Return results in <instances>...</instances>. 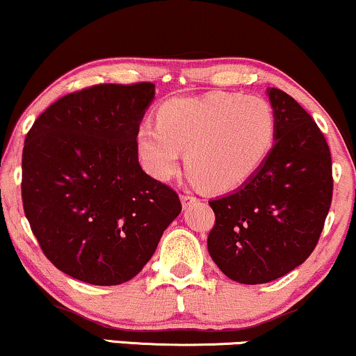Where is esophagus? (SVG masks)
Listing matches in <instances>:
<instances>
[{
    "label": "esophagus",
    "instance_id": "esophagus-1",
    "mask_svg": "<svg viewBox=\"0 0 356 356\" xmlns=\"http://www.w3.org/2000/svg\"><path fill=\"white\" fill-rule=\"evenodd\" d=\"M196 202H198V198H195V196L186 195V193H183V195H181V204H183V208L191 207V204L196 203Z\"/></svg>",
    "mask_w": 356,
    "mask_h": 356
}]
</instances>
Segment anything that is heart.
Wrapping results in <instances>:
<instances>
[{
    "mask_svg": "<svg viewBox=\"0 0 356 356\" xmlns=\"http://www.w3.org/2000/svg\"><path fill=\"white\" fill-rule=\"evenodd\" d=\"M277 115L260 96L210 93L177 96L158 108L156 123L136 129V149L153 178H173L183 149L191 181L215 193L248 183L268 160Z\"/></svg>",
    "mask_w": 356,
    "mask_h": 356,
    "instance_id": "obj_1",
    "label": "heart"
}]
</instances>
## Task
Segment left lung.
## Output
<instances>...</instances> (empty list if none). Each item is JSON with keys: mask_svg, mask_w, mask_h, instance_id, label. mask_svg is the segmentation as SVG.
I'll use <instances>...</instances> for the list:
<instances>
[{"mask_svg": "<svg viewBox=\"0 0 356 356\" xmlns=\"http://www.w3.org/2000/svg\"><path fill=\"white\" fill-rule=\"evenodd\" d=\"M268 96L277 115L268 160L243 186L210 202L215 227L208 252L228 278L243 285L273 282L310 257L333 195L323 133L285 91L270 88Z\"/></svg>", "mask_w": 356, "mask_h": 356, "instance_id": "obj_1", "label": "left lung"}]
</instances>
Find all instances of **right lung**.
<instances>
[{
    "mask_svg": "<svg viewBox=\"0 0 356 356\" xmlns=\"http://www.w3.org/2000/svg\"><path fill=\"white\" fill-rule=\"evenodd\" d=\"M153 96L146 81L83 88L46 108L24 140V215L46 258L79 282L136 277L181 211L177 191L138 161Z\"/></svg>",
    "mask_w": 356,
    "mask_h": 356,
    "instance_id": "obj_1",
    "label": "right lung"
}]
</instances>
